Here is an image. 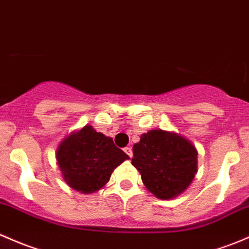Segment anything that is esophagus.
<instances>
[{
	"mask_svg": "<svg viewBox=\"0 0 249 249\" xmlns=\"http://www.w3.org/2000/svg\"><path fill=\"white\" fill-rule=\"evenodd\" d=\"M124 151L127 154V155L130 156V158H132V149L130 148V146H126V148H124Z\"/></svg>",
	"mask_w": 249,
	"mask_h": 249,
	"instance_id": "1",
	"label": "esophagus"
}]
</instances>
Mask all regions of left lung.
<instances>
[{
	"instance_id": "8db88e82",
	"label": "left lung",
	"mask_w": 249,
	"mask_h": 249,
	"mask_svg": "<svg viewBox=\"0 0 249 249\" xmlns=\"http://www.w3.org/2000/svg\"><path fill=\"white\" fill-rule=\"evenodd\" d=\"M132 166L141 173L149 192L172 199L187 190L198 171V151L182 136L150 130L132 148Z\"/></svg>"
}]
</instances>
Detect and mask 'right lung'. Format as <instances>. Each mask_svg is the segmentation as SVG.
<instances>
[{
    "label": "right lung",
    "instance_id": "right-lung-1",
    "mask_svg": "<svg viewBox=\"0 0 249 249\" xmlns=\"http://www.w3.org/2000/svg\"><path fill=\"white\" fill-rule=\"evenodd\" d=\"M63 179L81 193H94L109 181L112 172L129 156L114 145L111 137L90 125L70 133L56 151Z\"/></svg>",
    "mask_w": 249,
    "mask_h": 249
}]
</instances>
